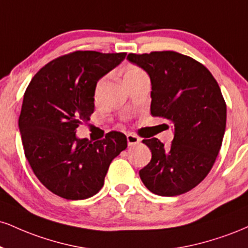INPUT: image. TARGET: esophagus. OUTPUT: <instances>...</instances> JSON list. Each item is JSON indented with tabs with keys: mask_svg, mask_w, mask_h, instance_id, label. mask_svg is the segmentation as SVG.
Instances as JSON below:
<instances>
[{
	"mask_svg": "<svg viewBox=\"0 0 248 248\" xmlns=\"http://www.w3.org/2000/svg\"><path fill=\"white\" fill-rule=\"evenodd\" d=\"M127 142H128V145L130 147V145H135V144H137V143L141 142V139H140L136 134L128 133L127 134Z\"/></svg>",
	"mask_w": 248,
	"mask_h": 248,
	"instance_id": "1",
	"label": "esophagus"
}]
</instances>
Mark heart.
<instances>
[{
    "instance_id": "b5f03b06",
    "label": "heart",
    "mask_w": 248,
    "mask_h": 248,
    "mask_svg": "<svg viewBox=\"0 0 248 248\" xmlns=\"http://www.w3.org/2000/svg\"><path fill=\"white\" fill-rule=\"evenodd\" d=\"M145 76H147V74L144 73V70L136 64L129 63L124 68V82H126V84L133 82V80L142 78V77H145ZM105 83H106L105 77H103V78L98 80L97 84H95V95L100 93V91L103 90Z\"/></svg>"
}]
</instances>
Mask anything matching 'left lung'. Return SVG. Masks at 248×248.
I'll return each instance as SVG.
<instances>
[{"instance_id":"left-lung-1","label":"left lung","mask_w":248,"mask_h":248,"mask_svg":"<svg viewBox=\"0 0 248 248\" xmlns=\"http://www.w3.org/2000/svg\"><path fill=\"white\" fill-rule=\"evenodd\" d=\"M127 59L150 76L151 114L174 127L169 148L156 137L143 140L153 156L140 170L142 183L160 196L187 193L207 177L222 147L226 104L218 83L203 64L173 50Z\"/></svg>"}]
</instances>
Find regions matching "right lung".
I'll list each match as a JSON object with an SVG mask.
<instances>
[{"instance_id": "add662e5", "label": "right lung", "mask_w": 248, "mask_h": 248, "mask_svg": "<svg viewBox=\"0 0 248 248\" xmlns=\"http://www.w3.org/2000/svg\"><path fill=\"white\" fill-rule=\"evenodd\" d=\"M127 53L76 50L45 64L24 93L18 126L24 153L41 184L67 200H84L104 185L109 164L127 148V137L77 139L76 129L94 111L95 84Z\"/></svg>"}]
</instances>
